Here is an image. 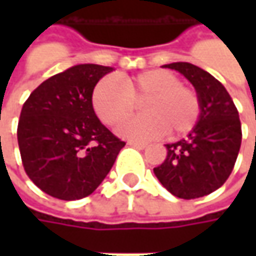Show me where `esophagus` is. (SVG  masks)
<instances>
[{
  "mask_svg": "<svg viewBox=\"0 0 256 256\" xmlns=\"http://www.w3.org/2000/svg\"><path fill=\"white\" fill-rule=\"evenodd\" d=\"M128 145H130V146H134V148H136V150H144V148H146V144H144V142H134V141H130Z\"/></svg>",
  "mask_w": 256,
  "mask_h": 256,
  "instance_id": "esophagus-1",
  "label": "esophagus"
}]
</instances>
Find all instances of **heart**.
Instances as JSON below:
<instances>
[{
	"label": "heart",
	"mask_w": 256,
	"mask_h": 256,
	"mask_svg": "<svg viewBox=\"0 0 256 256\" xmlns=\"http://www.w3.org/2000/svg\"><path fill=\"white\" fill-rule=\"evenodd\" d=\"M145 115L132 118L118 128V134L134 141H150L168 134L178 138L191 132L200 120L201 104L196 92L182 85L166 70H148L121 81L105 76L95 85L92 106L98 118L115 126L130 118L142 102Z\"/></svg>",
	"instance_id": "b5f03b06"
}]
</instances>
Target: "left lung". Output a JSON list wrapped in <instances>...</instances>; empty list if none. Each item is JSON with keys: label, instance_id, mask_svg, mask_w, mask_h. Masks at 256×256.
<instances>
[{"label": "left lung", "instance_id": "obj_1", "mask_svg": "<svg viewBox=\"0 0 256 256\" xmlns=\"http://www.w3.org/2000/svg\"><path fill=\"white\" fill-rule=\"evenodd\" d=\"M181 72L195 88L201 114L186 138L166 144V158L154 168L172 195L195 200L216 191L231 175L241 148L238 110L225 86L210 72L190 62L164 65Z\"/></svg>", "mask_w": 256, "mask_h": 256}]
</instances>
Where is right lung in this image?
Listing matches in <instances>:
<instances>
[{
    "instance_id": "1",
    "label": "right lung",
    "mask_w": 256,
    "mask_h": 256,
    "mask_svg": "<svg viewBox=\"0 0 256 256\" xmlns=\"http://www.w3.org/2000/svg\"><path fill=\"white\" fill-rule=\"evenodd\" d=\"M112 70L74 65L44 81L22 105L16 136L24 170L54 198L74 201L91 195L125 145L92 106L95 85Z\"/></svg>"
}]
</instances>
